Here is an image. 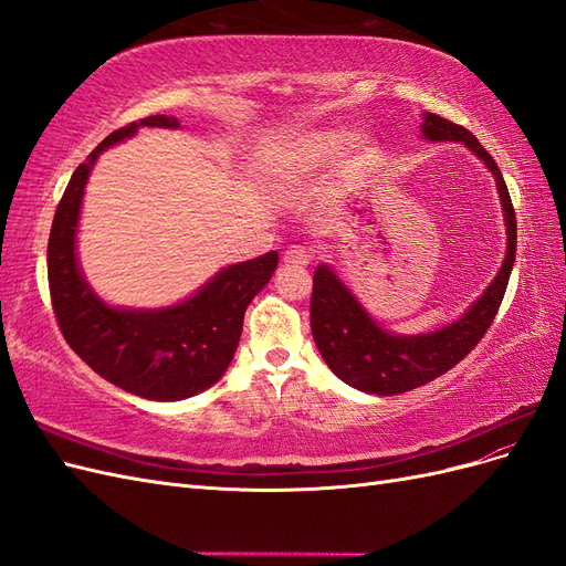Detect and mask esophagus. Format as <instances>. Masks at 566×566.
<instances>
[{"mask_svg": "<svg viewBox=\"0 0 566 566\" xmlns=\"http://www.w3.org/2000/svg\"><path fill=\"white\" fill-rule=\"evenodd\" d=\"M310 260H312L310 250L302 248V245L287 248V250H285V254H283V262H285V266H295V269L306 266V264H310Z\"/></svg>", "mask_w": 566, "mask_h": 566, "instance_id": "1", "label": "esophagus"}]
</instances>
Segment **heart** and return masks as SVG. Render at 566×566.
<instances>
[{
    "instance_id": "b5f03b06",
    "label": "heart",
    "mask_w": 566,
    "mask_h": 566,
    "mask_svg": "<svg viewBox=\"0 0 566 566\" xmlns=\"http://www.w3.org/2000/svg\"><path fill=\"white\" fill-rule=\"evenodd\" d=\"M348 144L345 145L344 142ZM342 163L345 165H358L364 163L368 146L361 136H352L345 139V134L339 132H310L300 134L295 139H287L285 144L271 148L266 153V167L273 177H306L318 172L321 167L333 163L339 156L340 146Z\"/></svg>"
}]
</instances>
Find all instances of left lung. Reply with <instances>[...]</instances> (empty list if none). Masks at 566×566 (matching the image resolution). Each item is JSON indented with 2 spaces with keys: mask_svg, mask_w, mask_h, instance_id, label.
<instances>
[{
  "mask_svg": "<svg viewBox=\"0 0 566 566\" xmlns=\"http://www.w3.org/2000/svg\"><path fill=\"white\" fill-rule=\"evenodd\" d=\"M420 127L427 142L465 144L491 169L505 217L507 250L501 271L495 273V279L484 293L468 306L465 314L439 331L422 335H394L380 328L378 321L370 318L361 302L352 295V290L339 281L328 264L316 266L312 293V335L323 361L328 364L342 382L358 391L378 394V397H394V394L432 382L462 361L474 349L476 342L484 337L495 314H499L510 271L515 264L517 219L499 165L493 163L472 132L451 123L447 117L424 113Z\"/></svg>",
  "mask_w": 566,
  "mask_h": 566,
  "instance_id": "1",
  "label": "left lung"
}]
</instances>
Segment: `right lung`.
Segmentation results:
<instances>
[{
    "mask_svg": "<svg viewBox=\"0 0 566 566\" xmlns=\"http://www.w3.org/2000/svg\"><path fill=\"white\" fill-rule=\"evenodd\" d=\"M139 127L177 129L179 119L150 115L115 129L75 169L49 233V293L65 342L101 378L142 399L181 401L212 387L229 368L248 304L276 271L279 252L221 269L196 295L165 310H125L101 300L75 252L84 186L101 153Z\"/></svg>",
    "mask_w": 566,
    "mask_h": 566,
    "instance_id": "right-lung-1",
    "label": "right lung"
}]
</instances>
